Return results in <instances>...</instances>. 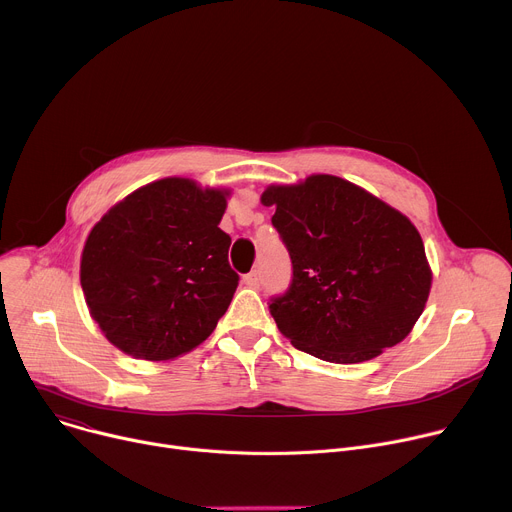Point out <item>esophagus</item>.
I'll use <instances>...</instances> for the list:
<instances>
[{
	"label": "esophagus",
	"mask_w": 512,
	"mask_h": 512,
	"mask_svg": "<svg viewBox=\"0 0 512 512\" xmlns=\"http://www.w3.org/2000/svg\"><path fill=\"white\" fill-rule=\"evenodd\" d=\"M243 283H245L247 287H253V289H257V287H259V273H257V271H251V273H247V275L243 277Z\"/></svg>",
	"instance_id": "esophagus-1"
}]
</instances>
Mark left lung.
<instances>
[{
  "instance_id": "8db88e82",
  "label": "left lung",
  "mask_w": 512,
  "mask_h": 512,
  "mask_svg": "<svg viewBox=\"0 0 512 512\" xmlns=\"http://www.w3.org/2000/svg\"><path fill=\"white\" fill-rule=\"evenodd\" d=\"M291 263L285 295L269 305L289 342L319 360L360 364L400 344L422 315L432 269L412 221L333 175L269 185Z\"/></svg>"
}]
</instances>
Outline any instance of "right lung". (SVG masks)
<instances>
[{
    "label": "right lung",
    "instance_id": "add662e5",
    "mask_svg": "<svg viewBox=\"0 0 512 512\" xmlns=\"http://www.w3.org/2000/svg\"><path fill=\"white\" fill-rule=\"evenodd\" d=\"M229 195L168 177L136 189L92 227L80 285L114 348L166 362L213 333L239 283L231 237L219 229Z\"/></svg>",
    "mask_w": 512,
    "mask_h": 512
}]
</instances>
